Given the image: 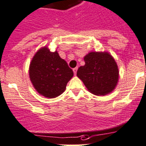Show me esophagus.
Returning <instances> with one entry per match:
<instances>
[{
  "instance_id": "34e87169",
  "label": "esophagus",
  "mask_w": 146,
  "mask_h": 146,
  "mask_svg": "<svg viewBox=\"0 0 146 146\" xmlns=\"http://www.w3.org/2000/svg\"><path fill=\"white\" fill-rule=\"evenodd\" d=\"M77 70H78V68H77V67L75 68H73V73H74L75 75H76V73H77Z\"/></svg>"
}]
</instances>
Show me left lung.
<instances>
[{
    "label": "left lung",
    "instance_id": "8db88e82",
    "mask_svg": "<svg viewBox=\"0 0 146 146\" xmlns=\"http://www.w3.org/2000/svg\"><path fill=\"white\" fill-rule=\"evenodd\" d=\"M85 65L78 68L77 76L89 92L106 95L115 89L119 69L111 55L107 52H91L84 57Z\"/></svg>",
    "mask_w": 146,
    "mask_h": 146
}]
</instances>
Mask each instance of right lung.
<instances>
[{"label": "right lung", "mask_w": 146, "mask_h": 146, "mask_svg": "<svg viewBox=\"0 0 146 146\" xmlns=\"http://www.w3.org/2000/svg\"><path fill=\"white\" fill-rule=\"evenodd\" d=\"M30 78L38 92L48 98H56L65 90L73 72L57 52L47 47L37 52L30 65Z\"/></svg>", "instance_id": "obj_1"}]
</instances>
